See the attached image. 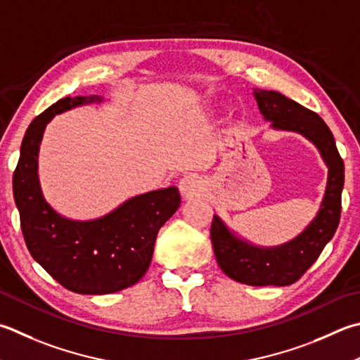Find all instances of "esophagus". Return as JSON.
Listing matches in <instances>:
<instances>
[{"label": "esophagus", "mask_w": 360, "mask_h": 360, "mask_svg": "<svg viewBox=\"0 0 360 360\" xmlns=\"http://www.w3.org/2000/svg\"><path fill=\"white\" fill-rule=\"evenodd\" d=\"M179 192L184 197H193V195H198L200 192H202V182L195 174H186L184 178L179 181Z\"/></svg>", "instance_id": "obj_1"}]
</instances>
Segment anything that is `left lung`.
<instances>
[{
	"label": "left lung",
	"instance_id": "8db88e82",
	"mask_svg": "<svg viewBox=\"0 0 360 360\" xmlns=\"http://www.w3.org/2000/svg\"><path fill=\"white\" fill-rule=\"evenodd\" d=\"M259 113L271 127L304 135L318 148L329 168L328 186L316 217L292 240L277 247H259L238 238L219 215H214L211 240L215 259L228 277L252 286H286L304 276L334 236L342 212L345 165L334 135L315 112L277 91L253 89Z\"/></svg>",
	"mask_w": 360,
	"mask_h": 360
}]
</instances>
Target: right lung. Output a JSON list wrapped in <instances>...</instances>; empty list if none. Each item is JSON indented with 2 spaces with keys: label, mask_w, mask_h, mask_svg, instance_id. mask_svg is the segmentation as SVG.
<instances>
[{
  "label": "right lung",
  "mask_w": 360,
  "mask_h": 360,
  "mask_svg": "<svg viewBox=\"0 0 360 360\" xmlns=\"http://www.w3.org/2000/svg\"><path fill=\"white\" fill-rule=\"evenodd\" d=\"M102 101L101 96L64 97L34 117L12 179L31 257L58 283L78 294H110L139 282L151 264L159 230L181 205L174 186L136 195L94 220L66 219L45 201L37 174L45 127L55 115Z\"/></svg>",
  "instance_id": "obj_1"
}]
</instances>
